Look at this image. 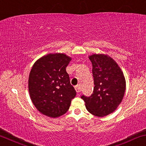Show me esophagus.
Instances as JSON below:
<instances>
[{"instance_id":"esophagus-1","label":"esophagus","mask_w":146,"mask_h":146,"mask_svg":"<svg viewBox=\"0 0 146 146\" xmlns=\"http://www.w3.org/2000/svg\"><path fill=\"white\" fill-rule=\"evenodd\" d=\"M75 90H76V92H77V94L80 92V91H81V88H80V86H79V85H78V86H75Z\"/></svg>"}]
</instances>
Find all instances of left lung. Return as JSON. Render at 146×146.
<instances>
[{
	"instance_id": "1",
	"label": "left lung",
	"mask_w": 146,
	"mask_h": 146,
	"mask_svg": "<svg viewBox=\"0 0 146 146\" xmlns=\"http://www.w3.org/2000/svg\"><path fill=\"white\" fill-rule=\"evenodd\" d=\"M94 88L89 97L83 95L88 111L102 117L113 112L124 97L126 82L123 71L111 57L103 54L89 56Z\"/></svg>"
}]
</instances>
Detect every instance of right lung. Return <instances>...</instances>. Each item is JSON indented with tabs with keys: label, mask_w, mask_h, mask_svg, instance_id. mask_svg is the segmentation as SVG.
I'll return each instance as SVG.
<instances>
[{
	"label": "right lung",
	"mask_w": 146,
	"mask_h": 146,
	"mask_svg": "<svg viewBox=\"0 0 146 146\" xmlns=\"http://www.w3.org/2000/svg\"><path fill=\"white\" fill-rule=\"evenodd\" d=\"M71 60V57L62 53L48 54L37 60L31 70L28 80L31 100L38 111L47 117L65 114L76 96L66 71Z\"/></svg>",
	"instance_id": "obj_1"
}]
</instances>
